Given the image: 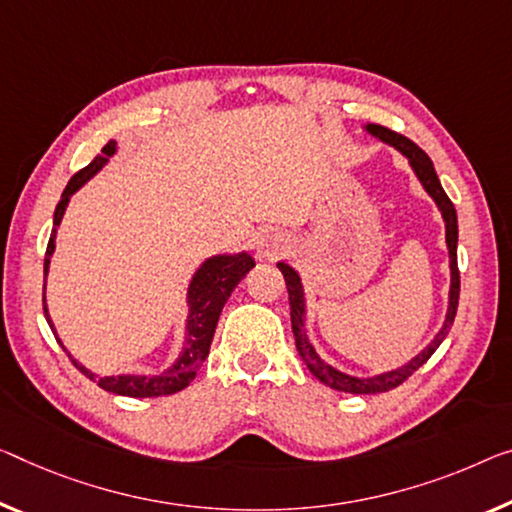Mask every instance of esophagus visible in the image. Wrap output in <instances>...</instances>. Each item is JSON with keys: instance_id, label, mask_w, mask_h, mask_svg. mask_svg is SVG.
<instances>
[{"instance_id": "1", "label": "esophagus", "mask_w": 512, "mask_h": 512, "mask_svg": "<svg viewBox=\"0 0 512 512\" xmlns=\"http://www.w3.org/2000/svg\"><path fill=\"white\" fill-rule=\"evenodd\" d=\"M286 249V240L279 233H263L256 240V256L258 258H277Z\"/></svg>"}]
</instances>
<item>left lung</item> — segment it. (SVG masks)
<instances>
[{"label": "left lung", "mask_w": 512, "mask_h": 512, "mask_svg": "<svg viewBox=\"0 0 512 512\" xmlns=\"http://www.w3.org/2000/svg\"><path fill=\"white\" fill-rule=\"evenodd\" d=\"M366 130L371 132L373 137L382 139L384 144H389L396 148L398 153H403L410 162V167L414 169L416 178L421 180L423 190H426L432 201L437 203L439 212H442L444 224H446V247H448V261H451V290H448V311H446V320L442 329H439L437 336L432 338L428 348H423L419 355H416L412 361H407L405 366L396 368V371L382 373V375H373V377H355L348 375L343 371H338L332 364H327L325 359H320V355L313 348L309 336H306V327H304V316H306V302H304V288L300 281V274H297L293 267L288 263H277V267L286 279V288H288V300H290V322H293V334H295V345L297 352H300L302 361L306 368L318 377L322 384L332 387L336 391H345V393H384L396 389L398 384H403L407 377H410L414 371L426 364V361L432 357V352L439 348V343L444 341L446 334L451 332V325L455 320V311H458V300H460V272H458V215H455V208L451 199H448L442 183L435 174V167H432L430 157L421 151L419 146L414 144L398 132H393L384 125H375L368 123Z\"/></svg>", "instance_id": "1"}]
</instances>
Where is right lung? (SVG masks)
<instances>
[{
    "instance_id": "1",
    "label": "right lung",
    "mask_w": 512,
    "mask_h": 512,
    "mask_svg": "<svg viewBox=\"0 0 512 512\" xmlns=\"http://www.w3.org/2000/svg\"><path fill=\"white\" fill-rule=\"evenodd\" d=\"M116 153V141H107L102 153L93 157V162L89 167H84L77 171V174L68 180L64 194H61V201L57 203V210H54V229L50 235V242H47V251H45V265H43V274L47 277V270H50V258L54 254V240H57V226L61 224V217H64L66 206L80 187L91 180L98 171L105 167L109 157ZM254 258L249 254H219L208 258L190 281V288H187V306H190V313H187V325H185V343L183 350H180L178 359L171 364L167 371L160 375H105L98 377L96 373H91L89 368H84L80 361L73 359V355L66 350V355L73 359L75 368L89 377V380L98 382L100 389L119 393V396H130V398H155V396H169V393H176L180 389H185L190 384L196 371H199L203 361H206L208 352H210V343L212 336H215V327L219 320V313H222L226 300H229L233 288L245 279V274L254 267ZM43 311L47 318V325L52 327V334L57 336V329H54L50 313H47V304H45V286H43ZM59 341V336H57ZM61 343V341H59Z\"/></svg>"
}]
</instances>
